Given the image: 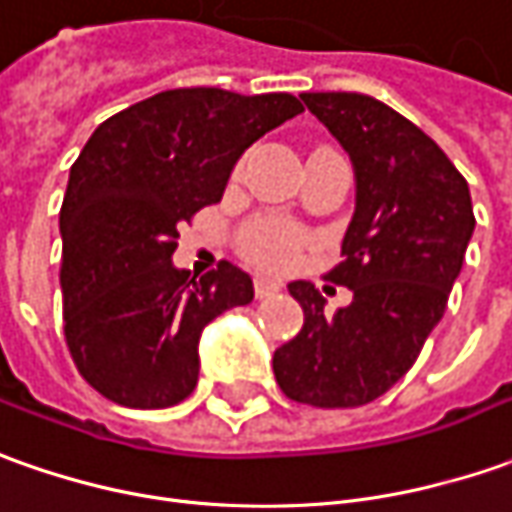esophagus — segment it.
<instances>
[{
    "label": "esophagus",
    "mask_w": 512,
    "mask_h": 512,
    "mask_svg": "<svg viewBox=\"0 0 512 512\" xmlns=\"http://www.w3.org/2000/svg\"><path fill=\"white\" fill-rule=\"evenodd\" d=\"M253 290H256V298H270L279 293L281 284L273 279H256L253 281Z\"/></svg>",
    "instance_id": "34e87169"
}]
</instances>
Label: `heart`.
Segmentation results:
<instances>
[{
	"mask_svg": "<svg viewBox=\"0 0 512 512\" xmlns=\"http://www.w3.org/2000/svg\"><path fill=\"white\" fill-rule=\"evenodd\" d=\"M239 248L259 267L284 270L304 248V233L281 219H256L239 236Z\"/></svg>",
	"mask_w": 512,
	"mask_h": 512,
	"instance_id": "heart-1",
	"label": "heart"
}]
</instances>
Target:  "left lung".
Masks as SVG:
<instances>
[{
    "label": "left lung",
    "instance_id": "8db88e82",
    "mask_svg": "<svg viewBox=\"0 0 512 512\" xmlns=\"http://www.w3.org/2000/svg\"><path fill=\"white\" fill-rule=\"evenodd\" d=\"M355 166V216L329 281L352 290V304L324 312L310 281L290 296L304 327L276 349L279 389L315 408L377 400L414 366L471 242L473 205L465 177L420 126L358 92H301Z\"/></svg>",
    "mask_w": 512,
    "mask_h": 512
}]
</instances>
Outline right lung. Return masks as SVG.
Returning a JSON list of instances; mask_svg holds the SVG:
<instances>
[{
    "label": "right lung",
    "instance_id": "1",
    "mask_svg": "<svg viewBox=\"0 0 512 512\" xmlns=\"http://www.w3.org/2000/svg\"><path fill=\"white\" fill-rule=\"evenodd\" d=\"M304 106L296 95L166 89L104 120L70 168L61 205L64 338L95 392L126 408L177 406L200 377V335L253 301L231 262L171 264L180 225L222 200L236 160Z\"/></svg>",
    "mask_w": 512,
    "mask_h": 512
}]
</instances>
